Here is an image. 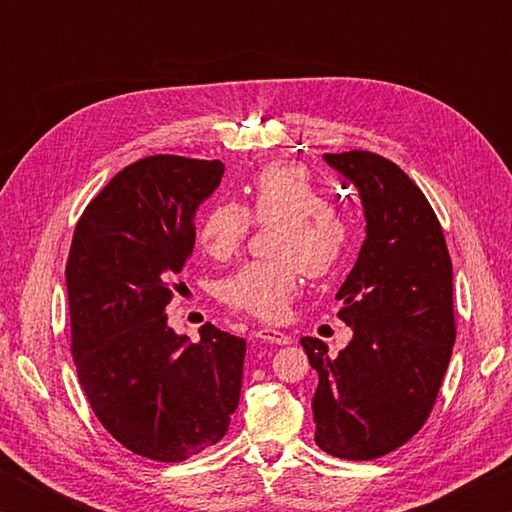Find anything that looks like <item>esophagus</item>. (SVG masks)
<instances>
[{
  "label": "esophagus",
  "instance_id": "1",
  "mask_svg": "<svg viewBox=\"0 0 512 512\" xmlns=\"http://www.w3.org/2000/svg\"><path fill=\"white\" fill-rule=\"evenodd\" d=\"M255 336H257L259 341H266V343H277V345H287V343H291V336H289V334L277 332V329H271V327L257 329Z\"/></svg>",
  "mask_w": 512,
  "mask_h": 512
}]
</instances>
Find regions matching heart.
Wrapping results in <instances>:
<instances>
[{"label":"heart","instance_id":"b5f03b06","mask_svg":"<svg viewBox=\"0 0 512 512\" xmlns=\"http://www.w3.org/2000/svg\"><path fill=\"white\" fill-rule=\"evenodd\" d=\"M248 203L210 205L198 225V241L207 255L225 259L244 244L250 216L259 223L277 221L273 259H259L225 277L221 296L228 305L257 318L277 320L300 289V273L327 275L348 246V223L325 205V196L298 164H268L246 187Z\"/></svg>","mask_w":512,"mask_h":512}]
</instances>
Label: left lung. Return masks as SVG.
Masks as SVG:
<instances>
[{
  "label": "left lung",
  "mask_w": 512,
  "mask_h": 512,
  "mask_svg": "<svg viewBox=\"0 0 512 512\" xmlns=\"http://www.w3.org/2000/svg\"><path fill=\"white\" fill-rule=\"evenodd\" d=\"M357 187L366 241L336 300L352 341L329 357L300 343L318 372L311 400L316 445L345 461H372L418 433L429 418L456 341L452 259L420 187L377 153H325Z\"/></svg>",
  "instance_id": "1"
}]
</instances>
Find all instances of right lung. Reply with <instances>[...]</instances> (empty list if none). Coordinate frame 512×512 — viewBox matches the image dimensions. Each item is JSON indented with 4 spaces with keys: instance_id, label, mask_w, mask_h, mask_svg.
<instances>
[{
    "instance_id": "right-lung-1",
    "label": "right lung",
    "mask_w": 512,
    "mask_h": 512,
    "mask_svg": "<svg viewBox=\"0 0 512 512\" xmlns=\"http://www.w3.org/2000/svg\"><path fill=\"white\" fill-rule=\"evenodd\" d=\"M223 171L221 160H137L85 207L69 250L72 354L85 397L121 445L153 461L216 445L239 406L246 341L207 323L192 343L167 323L196 210Z\"/></svg>"
}]
</instances>
